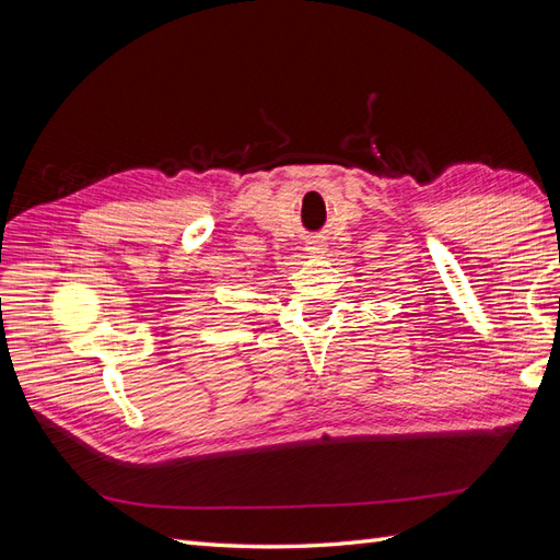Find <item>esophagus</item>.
<instances>
[{"mask_svg":"<svg viewBox=\"0 0 560 560\" xmlns=\"http://www.w3.org/2000/svg\"><path fill=\"white\" fill-rule=\"evenodd\" d=\"M308 249H311V252H315V249H319V247H308Z\"/></svg>","mask_w":560,"mask_h":560,"instance_id":"obj_1","label":"esophagus"}]
</instances>
